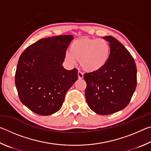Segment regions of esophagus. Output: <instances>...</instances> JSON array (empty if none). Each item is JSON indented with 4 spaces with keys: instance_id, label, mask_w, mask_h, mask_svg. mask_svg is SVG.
I'll use <instances>...</instances> for the list:
<instances>
[{
    "instance_id": "obj_1",
    "label": "esophagus",
    "mask_w": 151,
    "mask_h": 151,
    "mask_svg": "<svg viewBox=\"0 0 151 151\" xmlns=\"http://www.w3.org/2000/svg\"><path fill=\"white\" fill-rule=\"evenodd\" d=\"M78 79L83 78V74L82 73L81 71H78Z\"/></svg>"
}]
</instances>
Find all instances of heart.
I'll use <instances>...</instances> for the list:
<instances>
[{
	"label": "heart",
	"instance_id": "1",
	"mask_svg": "<svg viewBox=\"0 0 151 151\" xmlns=\"http://www.w3.org/2000/svg\"><path fill=\"white\" fill-rule=\"evenodd\" d=\"M111 48L104 39L82 37L71 43L69 52L65 58L68 65L79 61L82 69L88 73H96L106 66L111 56Z\"/></svg>",
	"mask_w": 151,
	"mask_h": 151
}]
</instances>
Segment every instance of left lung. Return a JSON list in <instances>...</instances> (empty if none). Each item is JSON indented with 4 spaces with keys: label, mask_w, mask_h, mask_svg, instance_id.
<instances>
[{
    "label": "left lung",
    "mask_w": 151,
    "mask_h": 151,
    "mask_svg": "<svg viewBox=\"0 0 151 151\" xmlns=\"http://www.w3.org/2000/svg\"><path fill=\"white\" fill-rule=\"evenodd\" d=\"M111 52L106 66L96 73L84 75L86 100L92 111L101 115L124 109L137 87V67L126 48L112 36L103 37Z\"/></svg>",
    "instance_id": "obj_1"
}]
</instances>
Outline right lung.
Segmentation results:
<instances>
[{"label":"right lung","mask_w":151,"mask_h":151,"mask_svg":"<svg viewBox=\"0 0 151 151\" xmlns=\"http://www.w3.org/2000/svg\"><path fill=\"white\" fill-rule=\"evenodd\" d=\"M73 39L60 35L40 39L20 55L15 85L21 103L35 113L47 116L59 111L66 92L77 81V70L62 65Z\"/></svg>","instance_id":"obj_1"}]
</instances>
